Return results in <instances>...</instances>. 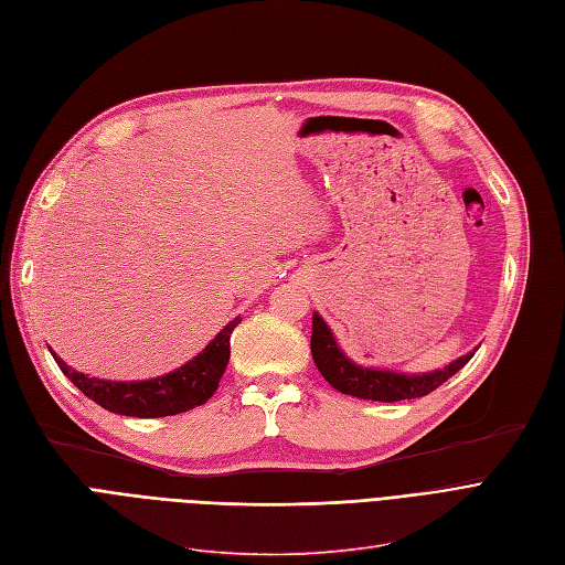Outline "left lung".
<instances>
[{"label":"left lung","mask_w":565,"mask_h":565,"mask_svg":"<svg viewBox=\"0 0 565 565\" xmlns=\"http://www.w3.org/2000/svg\"><path fill=\"white\" fill-rule=\"evenodd\" d=\"M475 351L477 349L463 353V356H458L443 370L437 367L422 374L365 367L351 361L340 349L335 335H332V330L321 319L319 311L311 315V359H315L323 380L340 393L356 395V398L363 401L398 403L422 398V395H428L437 386H443L449 377H454L475 356Z\"/></svg>","instance_id":"1"}]
</instances>
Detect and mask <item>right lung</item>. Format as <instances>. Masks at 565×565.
I'll return each instance as SVG.
<instances>
[{"label": "right lung", "instance_id": "1", "mask_svg": "<svg viewBox=\"0 0 565 565\" xmlns=\"http://www.w3.org/2000/svg\"><path fill=\"white\" fill-rule=\"evenodd\" d=\"M239 321L242 317H235L195 359L183 363L181 367L160 374V377L139 382L88 377V374L70 367L51 347L49 349L62 374L104 409L122 416H137V419H158V416L188 412L212 398L230 361V335H233Z\"/></svg>", "mask_w": 565, "mask_h": 565}]
</instances>
